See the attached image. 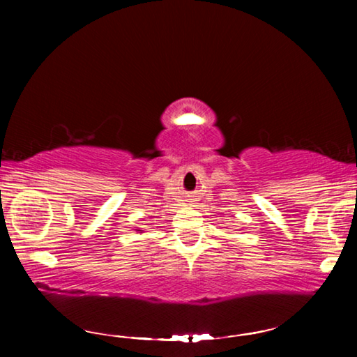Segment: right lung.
<instances>
[{"instance_id": "right-lung-1", "label": "right lung", "mask_w": 357, "mask_h": 357, "mask_svg": "<svg viewBox=\"0 0 357 357\" xmlns=\"http://www.w3.org/2000/svg\"><path fill=\"white\" fill-rule=\"evenodd\" d=\"M138 231H140V229H138Z\"/></svg>"}]
</instances>
